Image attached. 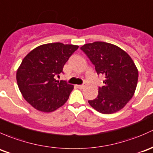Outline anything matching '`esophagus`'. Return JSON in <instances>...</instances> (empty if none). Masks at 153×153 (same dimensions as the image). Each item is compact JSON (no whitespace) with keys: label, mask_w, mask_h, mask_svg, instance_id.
Masks as SVG:
<instances>
[{"label":"esophagus","mask_w":153,"mask_h":153,"mask_svg":"<svg viewBox=\"0 0 153 153\" xmlns=\"http://www.w3.org/2000/svg\"><path fill=\"white\" fill-rule=\"evenodd\" d=\"M86 86L85 84H83V85H77V88H80V89H82V88H84Z\"/></svg>","instance_id":"obj_1"}]
</instances>
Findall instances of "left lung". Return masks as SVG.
Returning a JSON list of instances; mask_svg holds the SVG:
<instances>
[{
    "mask_svg": "<svg viewBox=\"0 0 153 153\" xmlns=\"http://www.w3.org/2000/svg\"><path fill=\"white\" fill-rule=\"evenodd\" d=\"M95 65L97 74L105 76V85L99 88L96 99L88 101L104 114L119 111L135 94L138 71L130 55L119 47L105 42L87 43L81 47Z\"/></svg>",
    "mask_w": 153,
    "mask_h": 153,
    "instance_id": "obj_1",
    "label": "left lung"
}]
</instances>
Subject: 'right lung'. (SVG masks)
<instances>
[{
  "label": "right lung",
  "mask_w": 153,
  "mask_h": 153,
  "mask_svg": "<svg viewBox=\"0 0 153 153\" xmlns=\"http://www.w3.org/2000/svg\"><path fill=\"white\" fill-rule=\"evenodd\" d=\"M78 45L53 42L39 45L23 58L17 71L18 85L23 98L36 110L45 113L56 111L68 100L74 85L54 76Z\"/></svg>",
  "instance_id": "right-lung-1"
}]
</instances>
